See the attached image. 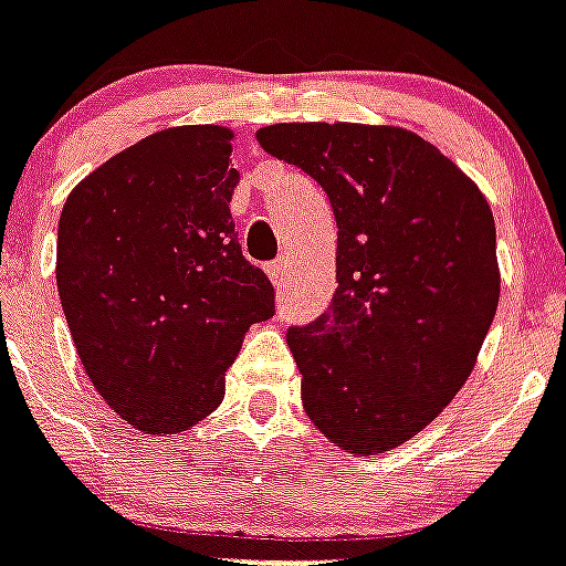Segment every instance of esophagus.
Here are the masks:
<instances>
[{"instance_id": "34e87169", "label": "esophagus", "mask_w": 566, "mask_h": 566, "mask_svg": "<svg viewBox=\"0 0 566 566\" xmlns=\"http://www.w3.org/2000/svg\"><path fill=\"white\" fill-rule=\"evenodd\" d=\"M268 275L273 279L275 291H282V287H284V261H270Z\"/></svg>"}]
</instances>
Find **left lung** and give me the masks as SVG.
Listing matches in <instances>:
<instances>
[{
  "instance_id": "1",
  "label": "left lung",
  "mask_w": 566,
  "mask_h": 566,
  "mask_svg": "<svg viewBox=\"0 0 566 566\" xmlns=\"http://www.w3.org/2000/svg\"><path fill=\"white\" fill-rule=\"evenodd\" d=\"M255 139L328 195L337 291L287 331L302 403L348 453L421 433L462 389L497 314L489 200L448 156L389 124H270Z\"/></svg>"
}]
</instances>
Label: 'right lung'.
Returning <instances> with one entry per match:
<instances>
[{"label":"right lung","mask_w":566,"mask_h":566,"mask_svg":"<svg viewBox=\"0 0 566 566\" xmlns=\"http://www.w3.org/2000/svg\"><path fill=\"white\" fill-rule=\"evenodd\" d=\"M232 130L168 127L81 179L57 223V293L92 387L142 433H179L223 401L252 323L275 314L229 200Z\"/></svg>","instance_id":"1"}]
</instances>
